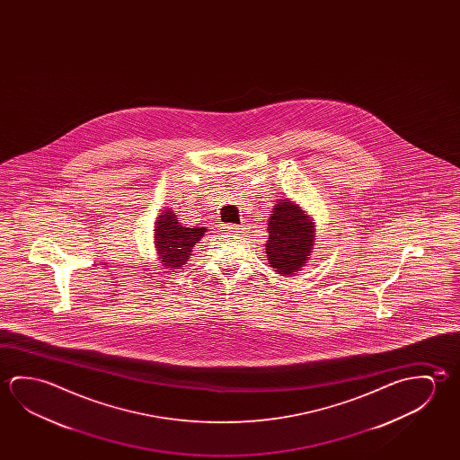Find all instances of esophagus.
I'll return each instance as SVG.
<instances>
[{"label":"esophagus","mask_w":460,"mask_h":460,"mask_svg":"<svg viewBox=\"0 0 460 460\" xmlns=\"http://www.w3.org/2000/svg\"><path fill=\"white\" fill-rule=\"evenodd\" d=\"M226 229L227 233L234 234V235H243V233H245V227L237 226V225H229Z\"/></svg>","instance_id":"esophagus-1"}]
</instances>
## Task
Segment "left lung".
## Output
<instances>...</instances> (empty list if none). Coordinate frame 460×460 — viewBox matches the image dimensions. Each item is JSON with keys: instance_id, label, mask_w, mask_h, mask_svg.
I'll use <instances>...</instances> for the list:
<instances>
[{"instance_id": "1", "label": "left lung", "mask_w": 460, "mask_h": 460, "mask_svg": "<svg viewBox=\"0 0 460 460\" xmlns=\"http://www.w3.org/2000/svg\"><path fill=\"white\" fill-rule=\"evenodd\" d=\"M314 219L292 200H279L268 221V263L287 278L302 271L314 249Z\"/></svg>"}]
</instances>
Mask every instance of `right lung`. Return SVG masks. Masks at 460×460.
Masks as SVG:
<instances>
[{"label": "right lung", "mask_w": 460, "mask_h": 460, "mask_svg": "<svg viewBox=\"0 0 460 460\" xmlns=\"http://www.w3.org/2000/svg\"><path fill=\"white\" fill-rule=\"evenodd\" d=\"M207 227H186L174 211H162L154 226V245L158 260L168 270H180L188 263L192 247L204 237Z\"/></svg>", "instance_id": "right-lung-1"}]
</instances>
